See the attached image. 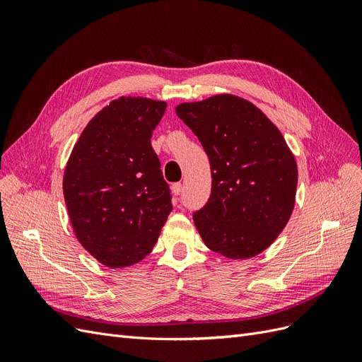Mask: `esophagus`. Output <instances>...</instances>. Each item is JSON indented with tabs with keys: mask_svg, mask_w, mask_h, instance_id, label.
I'll list each match as a JSON object with an SVG mask.
<instances>
[{
	"mask_svg": "<svg viewBox=\"0 0 362 362\" xmlns=\"http://www.w3.org/2000/svg\"><path fill=\"white\" fill-rule=\"evenodd\" d=\"M181 192H182V184H181V182H175V184L172 185V193H173L175 196H178V194H181Z\"/></svg>",
	"mask_w": 362,
	"mask_h": 362,
	"instance_id": "1",
	"label": "esophagus"
}]
</instances>
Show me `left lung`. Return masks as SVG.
Instances as JSON below:
<instances>
[{
	"label": "left lung",
	"mask_w": 362,
	"mask_h": 362,
	"mask_svg": "<svg viewBox=\"0 0 362 362\" xmlns=\"http://www.w3.org/2000/svg\"><path fill=\"white\" fill-rule=\"evenodd\" d=\"M175 110L210 160V199L193 214L205 246L231 259L261 254L294 208L298 164L286 139L257 105L231 93Z\"/></svg>",
	"instance_id": "obj_1"
}]
</instances>
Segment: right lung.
Segmentation results:
<instances>
[{
    "mask_svg": "<svg viewBox=\"0 0 362 362\" xmlns=\"http://www.w3.org/2000/svg\"><path fill=\"white\" fill-rule=\"evenodd\" d=\"M168 104L120 96L86 125L63 175L75 237L101 264L133 266L157 243L172 211L151 137Z\"/></svg>",
    "mask_w": 362,
    "mask_h": 362,
    "instance_id": "add662e5",
    "label": "right lung"
}]
</instances>
